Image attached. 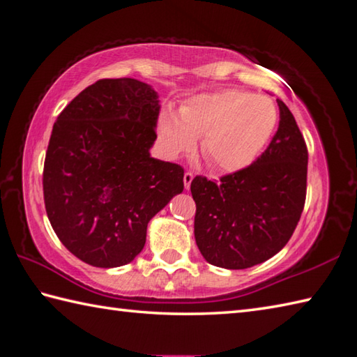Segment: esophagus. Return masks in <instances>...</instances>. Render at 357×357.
Instances as JSON below:
<instances>
[{
    "label": "esophagus",
    "instance_id": "1",
    "mask_svg": "<svg viewBox=\"0 0 357 357\" xmlns=\"http://www.w3.org/2000/svg\"><path fill=\"white\" fill-rule=\"evenodd\" d=\"M192 181H193V173L192 172H185L184 173V185H185V189H189L190 184H192Z\"/></svg>",
    "mask_w": 357,
    "mask_h": 357
}]
</instances>
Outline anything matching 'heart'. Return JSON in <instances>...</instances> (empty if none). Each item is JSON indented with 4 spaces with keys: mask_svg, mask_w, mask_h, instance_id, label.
Instances as JSON below:
<instances>
[{
    "mask_svg": "<svg viewBox=\"0 0 357 357\" xmlns=\"http://www.w3.org/2000/svg\"><path fill=\"white\" fill-rule=\"evenodd\" d=\"M179 114L165 111L159 116L158 134L167 156L192 151L203 137L204 159L225 173L243 170L261 156L278 123L273 102L241 90L195 96Z\"/></svg>",
    "mask_w": 357,
    "mask_h": 357,
    "instance_id": "heart-1",
    "label": "heart"
}]
</instances>
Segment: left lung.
Segmentation results:
<instances>
[{"instance_id": "left-lung-1", "label": "left lung", "mask_w": 357, "mask_h": 357, "mask_svg": "<svg viewBox=\"0 0 357 357\" xmlns=\"http://www.w3.org/2000/svg\"><path fill=\"white\" fill-rule=\"evenodd\" d=\"M280 125L250 167L220 181L195 176V241L207 262L243 270L265 262L290 241L307 187V146L289 107L278 98Z\"/></svg>"}]
</instances>
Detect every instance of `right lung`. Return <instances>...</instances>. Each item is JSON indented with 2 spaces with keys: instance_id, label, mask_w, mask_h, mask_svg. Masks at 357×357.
<instances>
[{
  "instance_id": "1",
  "label": "right lung",
  "mask_w": 357,
  "mask_h": 357,
  "mask_svg": "<svg viewBox=\"0 0 357 357\" xmlns=\"http://www.w3.org/2000/svg\"><path fill=\"white\" fill-rule=\"evenodd\" d=\"M158 93L132 77L100 79L57 116L43 164V201L63 246L112 268L144 250L148 222L184 190V168L150 158Z\"/></svg>"
}]
</instances>
